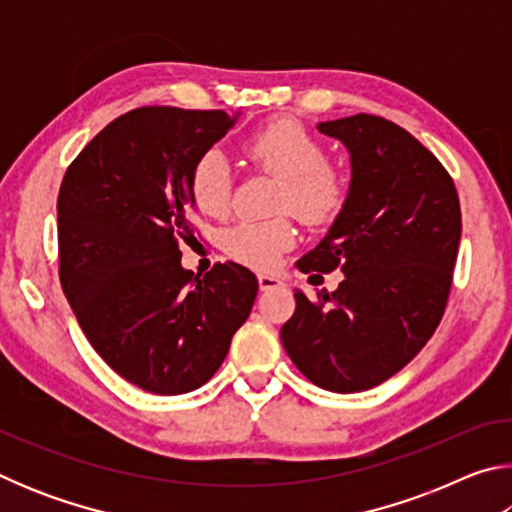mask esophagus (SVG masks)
<instances>
[{
  "label": "esophagus",
  "mask_w": 512,
  "mask_h": 512,
  "mask_svg": "<svg viewBox=\"0 0 512 512\" xmlns=\"http://www.w3.org/2000/svg\"><path fill=\"white\" fill-rule=\"evenodd\" d=\"M257 280H259V289H262V291L282 287V280H280V277H277V275H271V273H259V275H257Z\"/></svg>",
  "instance_id": "34e87169"
}]
</instances>
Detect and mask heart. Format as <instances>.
<instances>
[{"label":"heart","instance_id":"1","mask_svg":"<svg viewBox=\"0 0 512 512\" xmlns=\"http://www.w3.org/2000/svg\"><path fill=\"white\" fill-rule=\"evenodd\" d=\"M248 160L277 180L282 192L277 207L305 223H323L339 212L345 180L339 167L323 158V146L298 121L275 119L246 142ZM189 194L205 216L223 219L230 212L232 178L219 151L205 153L189 178ZM289 221H244L225 237L228 253L255 268H271L282 250L293 246Z\"/></svg>","mask_w":512,"mask_h":512}]
</instances>
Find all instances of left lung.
<instances>
[{
  "instance_id": "obj_1",
  "label": "left lung",
  "mask_w": 512,
  "mask_h": 512,
  "mask_svg": "<svg viewBox=\"0 0 512 512\" xmlns=\"http://www.w3.org/2000/svg\"><path fill=\"white\" fill-rule=\"evenodd\" d=\"M350 153V187L302 273L341 268L339 289L282 325L296 368L332 393H359L400 372L443 318L461 244L454 180L411 133L375 115L320 121Z\"/></svg>"
}]
</instances>
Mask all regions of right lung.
<instances>
[{
	"label": "right lung",
	"mask_w": 512,
	"mask_h": 512,
	"mask_svg": "<svg viewBox=\"0 0 512 512\" xmlns=\"http://www.w3.org/2000/svg\"><path fill=\"white\" fill-rule=\"evenodd\" d=\"M223 110L137 108L79 153L58 194L60 284L92 348L142 391L201 388L230 350L257 296L246 266L194 275L189 178L235 126Z\"/></svg>",
	"instance_id": "add662e5"
}]
</instances>
